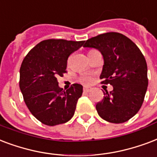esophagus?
Masks as SVG:
<instances>
[{
  "label": "esophagus",
  "instance_id": "esophagus-1",
  "mask_svg": "<svg viewBox=\"0 0 157 157\" xmlns=\"http://www.w3.org/2000/svg\"><path fill=\"white\" fill-rule=\"evenodd\" d=\"M91 90L92 88L90 86H84L83 88L84 92H90V91H91Z\"/></svg>",
  "mask_w": 157,
  "mask_h": 157
}]
</instances>
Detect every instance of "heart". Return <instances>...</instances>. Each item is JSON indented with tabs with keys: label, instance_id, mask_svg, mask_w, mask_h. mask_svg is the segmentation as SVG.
<instances>
[{
	"label": "heart",
	"instance_id": "1",
	"mask_svg": "<svg viewBox=\"0 0 157 157\" xmlns=\"http://www.w3.org/2000/svg\"><path fill=\"white\" fill-rule=\"evenodd\" d=\"M90 77H89V76H85V77H83V78L81 79V81H83L84 83H89L90 81Z\"/></svg>",
	"mask_w": 157,
	"mask_h": 157
}]
</instances>
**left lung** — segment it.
I'll list each match as a JSON object with an SVG mask.
<instances>
[{
  "label": "left lung",
  "instance_id": "obj_1",
  "mask_svg": "<svg viewBox=\"0 0 157 157\" xmlns=\"http://www.w3.org/2000/svg\"><path fill=\"white\" fill-rule=\"evenodd\" d=\"M84 48L99 50L104 58L102 83L113 90L104 92L96 105L98 114L105 121L121 124L139 111L147 89V66L136 44L119 33H106L86 41Z\"/></svg>",
  "mask_w": 157,
  "mask_h": 157
}]
</instances>
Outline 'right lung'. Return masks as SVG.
Segmentation results:
<instances>
[{
  "label": "right lung",
  "instance_id": "add662e5",
  "mask_svg": "<svg viewBox=\"0 0 157 157\" xmlns=\"http://www.w3.org/2000/svg\"><path fill=\"white\" fill-rule=\"evenodd\" d=\"M83 44L84 41L48 39L37 44L23 60L20 90L31 113L44 124L55 126L73 117L83 86L74 84L64 91L57 77L65 73L68 57Z\"/></svg>",
  "mask_w": 157,
  "mask_h": 157
}]
</instances>
